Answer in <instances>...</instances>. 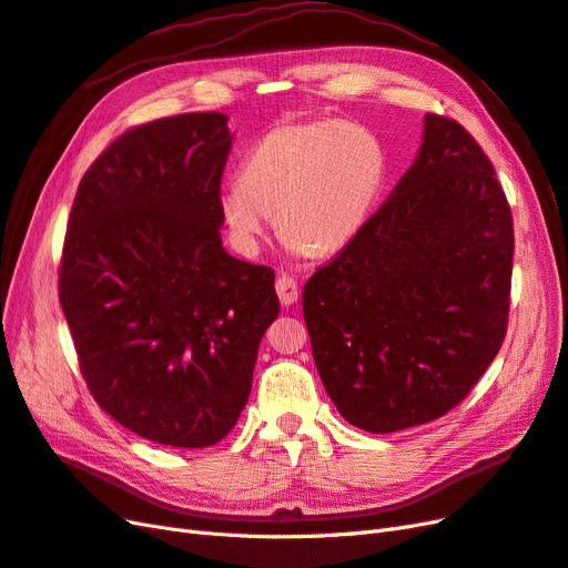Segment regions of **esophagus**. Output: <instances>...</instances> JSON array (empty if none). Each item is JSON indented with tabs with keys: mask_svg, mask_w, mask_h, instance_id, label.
<instances>
[{
	"mask_svg": "<svg viewBox=\"0 0 568 568\" xmlns=\"http://www.w3.org/2000/svg\"><path fill=\"white\" fill-rule=\"evenodd\" d=\"M275 293H278L281 304L290 306V304H295L300 300V285L293 278V275L283 273V275H278V281H275Z\"/></svg>",
	"mask_w": 568,
	"mask_h": 568,
	"instance_id": "1",
	"label": "esophagus"
}]
</instances>
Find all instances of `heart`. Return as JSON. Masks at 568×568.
<instances>
[{"mask_svg":"<svg viewBox=\"0 0 568 568\" xmlns=\"http://www.w3.org/2000/svg\"><path fill=\"white\" fill-rule=\"evenodd\" d=\"M387 181V154L368 128L337 119L275 125L242 161L219 212L242 252L275 229L295 252L331 256L364 231Z\"/></svg>","mask_w":568,"mask_h":568,"instance_id":"b5f03b06","label":"heart"}]
</instances>
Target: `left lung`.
<instances>
[{
    "mask_svg": "<svg viewBox=\"0 0 568 568\" xmlns=\"http://www.w3.org/2000/svg\"><path fill=\"white\" fill-rule=\"evenodd\" d=\"M511 258L490 159L457 121L426 113L390 197L304 285L318 376L347 424L395 433L457 407L505 339Z\"/></svg>",
    "mask_w": 568,
    "mask_h": 568,
    "instance_id": "obj_1",
    "label": "left lung"
}]
</instances>
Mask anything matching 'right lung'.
Instances as JSON below:
<instances>
[{"instance_id":"1","label":"right lung","mask_w":568,"mask_h":568,"mask_svg":"<svg viewBox=\"0 0 568 568\" xmlns=\"http://www.w3.org/2000/svg\"><path fill=\"white\" fill-rule=\"evenodd\" d=\"M229 116L181 113L123 133L78 185L59 271L97 404L152 443L223 440L245 409L275 275L221 242Z\"/></svg>"}]
</instances>
